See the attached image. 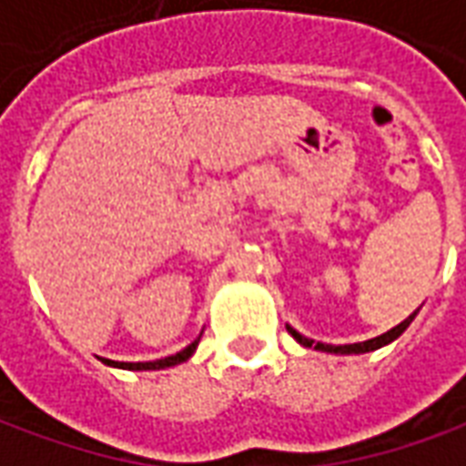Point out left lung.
I'll return each instance as SVG.
<instances>
[{
  "label": "left lung",
  "instance_id": "left-lung-1",
  "mask_svg": "<svg viewBox=\"0 0 466 466\" xmlns=\"http://www.w3.org/2000/svg\"><path fill=\"white\" fill-rule=\"evenodd\" d=\"M417 312H420V309H417ZM417 312L410 314V317H407L401 324H397V327H391L390 332H384L380 334V337H374V339H367V342H357V344H322V342L314 344V339H307V337H302V334L297 332V329H292V327H287V332L292 334L294 339H297L299 344H304V347H314V350H319V351H329V354H364V351H374V350H380V347H384V344L394 342V339H397V337L410 327L411 319L417 317Z\"/></svg>",
  "mask_w": 466,
  "mask_h": 466
}]
</instances>
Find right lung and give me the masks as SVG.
I'll list each match as a JSON object with an SVG mask.
<instances>
[{
    "label": "right lung",
    "mask_w": 466,
    "mask_h": 466,
    "mask_svg": "<svg viewBox=\"0 0 466 466\" xmlns=\"http://www.w3.org/2000/svg\"><path fill=\"white\" fill-rule=\"evenodd\" d=\"M194 350H197V342L189 344L187 350L177 351V354H172V357H164V360H157V361H119V364H115V361H106V364H115V367H122V370H137V371L164 370V367H174V364H182V361H187L194 354Z\"/></svg>",
    "instance_id": "obj_1"
}]
</instances>
